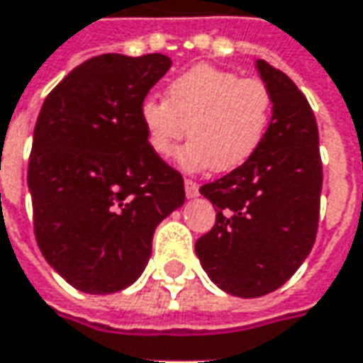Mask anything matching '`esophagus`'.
Here are the masks:
<instances>
[{"label":"esophagus","instance_id":"1","mask_svg":"<svg viewBox=\"0 0 363 363\" xmlns=\"http://www.w3.org/2000/svg\"><path fill=\"white\" fill-rule=\"evenodd\" d=\"M184 192H186L189 199H196L199 196V184L194 181H190V179H186L184 181Z\"/></svg>","mask_w":363,"mask_h":363}]
</instances>
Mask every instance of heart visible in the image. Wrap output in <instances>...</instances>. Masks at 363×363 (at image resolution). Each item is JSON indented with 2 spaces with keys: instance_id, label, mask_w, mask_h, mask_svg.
I'll return each mask as SVG.
<instances>
[{
  "instance_id": "heart-1",
  "label": "heart",
  "mask_w": 363,
  "mask_h": 363,
  "mask_svg": "<svg viewBox=\"0 0 363 363\" xmlns=\"http://www.w3.org/2000/svg\"><path fill=\"white\" fill-rule=\"evenodd\" d=\"M273 96L261 78H240L234 70L194 65L174 76L164 100L141 104V123L157 155L169 157L186 131L179 151L186 171H234L247 163L267 138Z\"/></svg>"
}]
</instances>
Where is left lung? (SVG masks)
Segmentation results:
<instances>
[{
  "instance_id": "8db88e82",
  "label": "left lung",
  "mask_w": 363,
  "mask_h": 363,
  "mask_svg": "<svg viewBox=\"0 0 363 363\" xmlns=\"http://www.w3.org/2000/svg\"><path fill=\"white\" fill-rule=\"evenodd\" d=\"M255 67L273 96L267 138L247 163L200 186L216 224L196 242L208 277L242 298L267 295L301 267L316 240L323 190L318 128L305 94L269 62Z\"/></svg>"
}]
</instances>
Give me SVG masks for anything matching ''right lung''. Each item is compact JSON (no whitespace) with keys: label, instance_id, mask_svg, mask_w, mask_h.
<instances>
[{"label":"right lung","instance_id":"obj_1","mask_svg":"<svg viewBox=\"0 0 363 363\" xmlns=\"http://www.w3.org/2000/svg\"><path fill=\"white\" fill-rule=\"evenodd\" d=\"M171 58L100 55L55 86L33 133L27 182L40 253L90 295L135 283L155 228L184 204V182L147 141L141 104Z\"/></svg>","mask_w":363,"mask_h":363}]
</instances>
